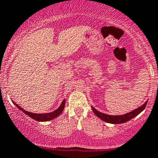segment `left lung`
Instances as JSON below:
<instances>
[{
	"mask_svg": "<svg viewBox=\"0 0 158 158\" xmlns=\"http://www.w3.org/2000/svg\"><path fill=\"white\" fill-rule=\"evenodd\" d=\"M147 103L148 101H146L143 105H141V106L135 109V110H134L133 111L130 112V113H126V114L124 115H107L105 114V113H100V112H99L98 110H96V109L94 108L93 106H91V108H92V110L94 113V114L97 115L98 118H100V119L106 122V123H111V124H122V123H126V122L129 121L130 119L135 118V117L140 114V113L144 110L146 105H147Z\"/></svg>",
	"mask_w": 158,
	"mask_h": 158,
	"instance_id": "left-lung-1",
	"label": "left lung"
}]
</instances>
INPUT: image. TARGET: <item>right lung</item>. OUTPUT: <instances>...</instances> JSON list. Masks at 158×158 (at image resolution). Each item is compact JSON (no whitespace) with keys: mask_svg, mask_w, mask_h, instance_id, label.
<instances>
[{"mask_svg":"<svg viewBox=\"0 0 158 158\" xmlns=\"http://www.w3.org/2000/svg\"><path fill=\"white\" fill-rule=\"evenodd\" d=\"M12 102H13V103H14V105H15L19 110H21V111L23 112V113H24L25 114H27V115H28V116L31 117L32 118H33V119L36 120V121H38V122H47V121H50V120L53 119V118H55L56 117H58V115H60L61 114V113H62L63 110H64V106H65V100H64L62 102H61V104L60 105V106L58 107L56 110L52 112V113H30V112L26 111L25 110H23L22 107L19 106L18 104H17L15 102L13 101V100H12Z\"/></svg>","mask_w":158,"mask_h":158,"instance_id":"1","label":"right lung"}]
</instances>
